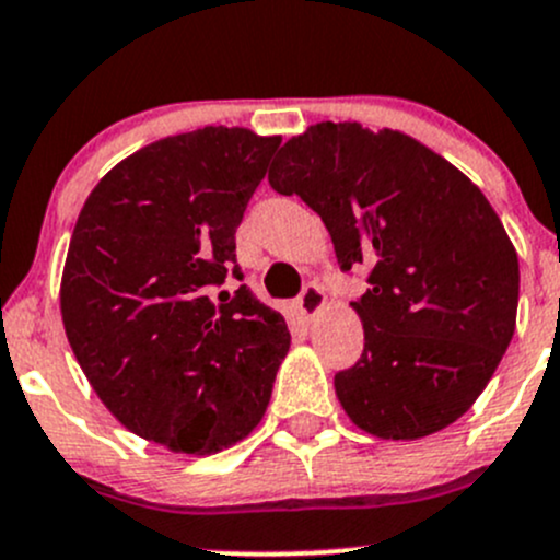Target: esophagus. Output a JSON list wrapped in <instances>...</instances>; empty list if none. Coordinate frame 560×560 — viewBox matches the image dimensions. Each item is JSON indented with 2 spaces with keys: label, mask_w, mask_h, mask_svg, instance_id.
Wrapping results in <instances>:
<instances>
[{
  "label": "esophagus",
  "mask_w": 560,
  "mask_h": 560,
  "mask_svg": "<svg viewBox=\"0 0 560 560\" xmlns=\"http://www.w3.org/2000/svg\"><path fill=\"white\" fill-rule=\"evenodd\" d=\"M322 306H325V290L316 281H308L301 295H298L295 308L301 312L303 319H312V316L322 312Z\"/></svg>",
  "instance_id": "esophagus-1"
}]
</instances>
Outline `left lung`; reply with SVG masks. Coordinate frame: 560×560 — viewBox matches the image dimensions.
Listing matches in <instances>:
<instances>
[{
    "label": "left lung",
    "instance_id": "8db88e82",
    "mask_svg": "<svg viewBox=\"0 0 560 560\" xmlns=\"http://www.w3.org/2000/svg\"><path fill=\"white\" fill-rule=\"evenodd\" d=\"M330 233L341 270H369L352 303L365 347L336 374L354 425L422 439L455 422L515 332L517 252L488 197L409 135L322 121L287 140L268 173Z\"/></svg>",
    "mask_w": 560,
    "mask_h": 560
}]
</instances>
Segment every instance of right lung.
<instances>
[{
	"label": "right lung",
	"instance_id": "obj_1",
	"mask_svg": "<svg viewBox=\"0 0 560 560\" xmlns=\"http://www.w3.org/2000/svg\"><path fill=\"white\" fill-rule=\"evenodd\" d=\"M281 138L202 127L156 140L94 186L61 276L67 341L121 425L211 455L257 428L290 349L244 281L235 230Z\"/></svg>",
	"mask_w": 560,
	"mask_h": 560
}]
</instances>
